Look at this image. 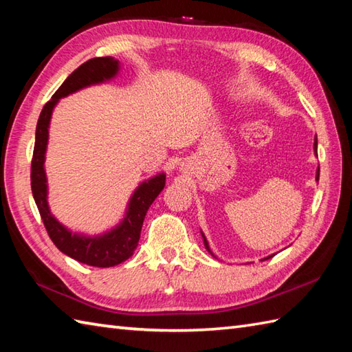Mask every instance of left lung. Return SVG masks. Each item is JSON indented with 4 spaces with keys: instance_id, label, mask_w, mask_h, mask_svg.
<instances>
[{
    "instance_id": "8db88e82",
    "label": "left lung",
    "mask_w": 352,
    "mask_h": 352,
    "mask_svg": "<svg viewBox=\"0 0 352 352\" xmlns=\"http://www.w3.org/2000/svg\"><path fill=\"white\" fill-rule=\"evenodd\" d=\"M315 151H316V154H318V139H315ZM316 180H319V169H318V172H316ZM203 239H204V246H206V250L212 254V251H210V248H208V243H207V239L204 237V234H203ZM213 256V254H212ZM272 256H269V257H266V258H263V260H267V258H271Z\"/></svg>"
}]
</instances>
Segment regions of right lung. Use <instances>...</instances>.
Instances as JSON below:
<instances>
[{"instance_id":"add662e5","label":"right lung","mask_w":352,"mask_h":352,"mask_svg":"<svg viewBox=\"0 0 352 352\" xmlns=\"http://www.w3.org/2000/svg\"><path fill=\"white\" fill-rule=\"evenodd\" d=\"M119 71V60L113 57H95L85 62L74 71L71 76L63 81V85L57 89L56 94L51 96V100L45 104L39 121L36 126V142L33 149L32 159V192L36 201V206L39 208L41 218L43 226L47 228V233L54 245L66 256L80 261L89 266L95 267H110L122 263L126 258L133 256L134 250L139 243L140 230L144 226L145 214L153 201L159 197V193L164 188L166 175L159 174L148 182L142 183L134 190L133 197L129 203V210L124 221L109 233L102 236L86 237L72 233L68 228H65L54 216L51 214L47 193V175H45V153H47L48 144V129L52 110H54L57 101L68 96L72 92H77L80 89L91 85H98L102 81L113 78Z\"/></svg>"}]
</instances>
